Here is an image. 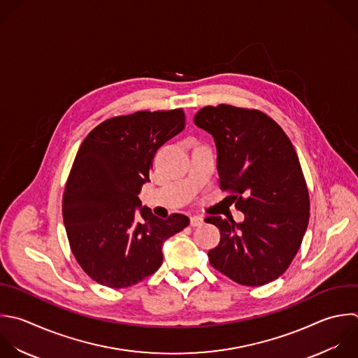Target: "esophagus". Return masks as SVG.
<instances>
[{
  "instance_id": "34e87169",
  "label": "esophagus",
  "mask_w": 358,
  "mask_h": 358,
  "mask_svg": "<svg viewBox=\"0 0 358 358\" xmlns=\"http://www.w3.org/2000/svg\"><path fill=\"white\" fill-rule=\"evenodd\" d=\"M203 224V217H200V215H193V217H190V225L192 227H199V225H201Z\"/></svg>"
}]
</instances>
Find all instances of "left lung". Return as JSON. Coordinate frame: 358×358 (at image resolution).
<instances>
[{"label": "left lung", "instance_id": "obj_1", "mask_svg": "<svg viewBox=\"0 0 358 358\" xmlns=\"http://www.w3.org/2000/svg\"><path fill=\"white\" fill-rule=\"evenodd\" d=\"M194 124L214 137L220 187L245 214L243 222L206 218L221 234L208 252L210 264L238 284L264 285L288 268L309 221V193L294 145L257 109L204 106Z\"/></svg>", "mask_w": 358, "mask_h": 358}]
</instances>
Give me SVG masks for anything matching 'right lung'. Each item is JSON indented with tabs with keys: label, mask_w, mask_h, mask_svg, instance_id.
<instances>
[{
	"label": "right lung",
	"mask_w": 358,
	"mask_h": 358,
	"mask_svg": "<svg viewBox=\"0 0 358 358\" xmlns=\"http://www.w3.org/2000/svg\"><path fill=\"white\" fill-rule=\"evenodd\" d=\"M183 109L141 110L98 124L83 141L63 194V220L81 268L109 288L131 287L162 264V243L189 225L140 208L157 150L185 129Z\"/></svg>",
	"instance_id": "add662e5"
}]
</instances>
